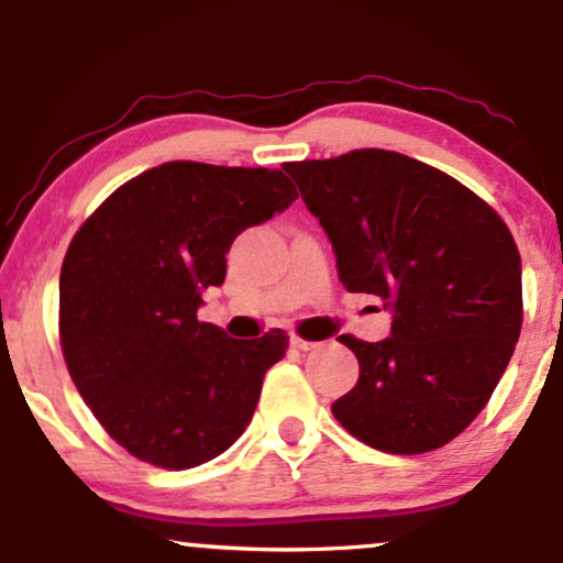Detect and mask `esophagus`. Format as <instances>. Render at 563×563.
Instances as JSON below:
<instances>
[{
  "label": "esophagus",
  "mask_w": 563,
  "mask_h": 563,
  "mask_svg": "<svg viewBox=\"0 0 563 563\" xmlns=\"http://www.w3.org/2000/svg\"><path fill=\"white\" fill-rule=\"evenodd\" d=\"M290 346L294 349H299V352H312L314 346V341H307V339H301V335H290Z\"/></svg>",
  "instance_id": "34e87169"
}]
</instances>
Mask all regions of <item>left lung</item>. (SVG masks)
I'll list each match as a JSON object with an SVG mask.
<instances>
[{"label":"left lung","instance_id":"obj_1","mask_svg":"<svg viewBox=\"0 0 563 563\" xmlns=\"http://www.w3.org/2000/svg\"><path fill=\"white\" fill-rule=\"evenodd\" d=\"M333 245L349 294L391 312L384 341L341 335L360 360L333 416L391 455L448 444L474 421L521 333V256L506 222L444 172L402 153L286 164Z\"/></svg>","mask_w":563,"mask_h":563}]
</instances>
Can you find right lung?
I'll return each instance as SVG.
<instances>
[{"instance_id":"1","label":"right lung","mask_w":563,"mask_h":563,"mask_svg":"<svg viewBox=\"0 0 563 563\" xmlns=\"http://www.w3.org/2000/svg\"><path fill=\"white\" fill-rule=\"evenodd\" d=\"M296 198L277 169L169 161L121 185L74 235L60 269L63 357L134 457L200 466L251 423L288 335L230 339L198 322L200 294L224 283L232 241Z\"/></svg>"}]
</instances>
